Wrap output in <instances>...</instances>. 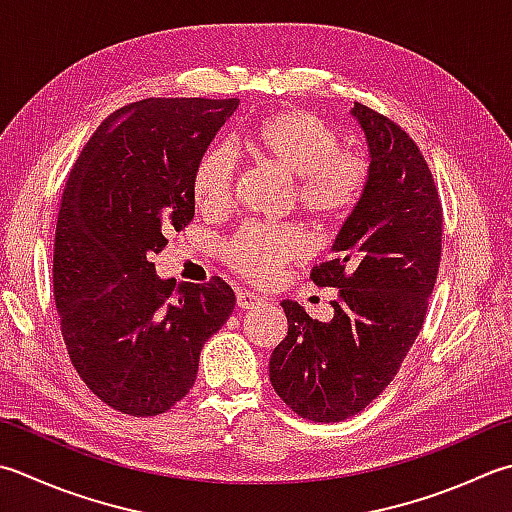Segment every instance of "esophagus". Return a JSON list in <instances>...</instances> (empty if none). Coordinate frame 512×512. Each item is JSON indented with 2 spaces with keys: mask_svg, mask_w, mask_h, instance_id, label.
<instances>
[{
  "mask_svg": "<svg viewBox=\"0 0 512 512\" xmlns=\"http://www.w3.org/2000/svg\"><path fill=\"white\" fill-rule=\"evenodd\" d=\"M262 304H264V299L259 297L257 293H250V290H239V293H237V308L248 310V308H257Z\"/></svg>",
  "mask_w": 512,
  "mask_h": 512,
  "instance_id": "obj_1",
  "label": "esophagus"
}]
</instances>
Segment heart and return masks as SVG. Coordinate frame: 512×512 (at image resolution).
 Returning <instances> with one entry per match:
<instances>
[{
	"mask_svg": "<svg viewBox=\"0 0 512 512\" xmlns=\"http://www.w3.org/2000/svg\"><path fill=\"white\" fill-rule=\"evenodd\" d=\"M257 159L293 179L297 206L319 226L346 219L362 202L368 162L339 150V135L306 110H282L259 122L246 139ZM235 153L226 144L206 148L193 170V197L199 210L219 213L233 199ZM308 253V239L290 224L248 222L224 246L226 262L255 282H268L282 266Z\"/></svg>",
	"mask_w": 512,
	"mask_h": 512,
	"instance_id": "b5f03b06",
	"label": "heart"
}]
</instances>
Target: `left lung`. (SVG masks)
<instances>
[{
  "label": "left lung",
  "mask_w": 512,
  "mask_h": 512,
  "mask_svg": "<svg viewBox=\"0 0 512 512\" xmlns=\"http://www.w3.org/2000/svg\"><path fill=\"white\" fill-rule=\"evenodd\" d=\"M370 166L362 202L313 268L337 288L330 322L284 299L288 335L270 355V384L310 422H342L393 382L424 326L442 259V202L424 155L402 126L357 104Z\"/></svg>",
  "instance_id": "8db88e82"
}]
</instances>
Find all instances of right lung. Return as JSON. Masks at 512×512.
Segmentation results:
<instances>
[{"label": "right lung", "mask_w": 512, "mask_h": 512, "mask_svg": "<svg viewBox=\"0 0 512 512\" xmlns=\"http://www.w3.org/2000/svg\"><path fill=\"white\" fill-rule=\"evenodd\" d=\"M239 99H142L104 119L59 206L53 293L70 362L110 408L166 413L193 388L199 353L235 293L162 279L150 262L195 215L193 170Z\"/></svg>", "instance_id": "add662e5"}]
</instances>
